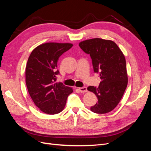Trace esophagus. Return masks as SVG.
I'll return each instance as SVG.
<instances>
[{
    "label": "esophagus",
    "instance_id": "1",
    "mask_svg": "<svg viewBox=\"0 0 151 151\" xmlns=\"http://www.w3.org/2000/svg\"><path fill=\"white\" fill-rule=\"evenodd\" d=\"M79 90L80 91L81 93H86L88 91V90H87V88H86V87H82V88H79Z\"/></svg>",
    "mask_w": 151,
    "mask_h": 151
}]
</instances>
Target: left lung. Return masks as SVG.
Listing matches in <instances>:
<instances>
[{
	"label": "left lung",
	"mask_w": 151,
	"mask_h": 151,
	"mask_svg": "<svg viewBox=\"0 0 151 151\" xmlns=\"http://www.w3.org/2000/svg\"><path fill=\"white\" fill-rule=\"evenodd\" d=\"M79 45L90 55L94 71L99 73L101 80L98 88H88L98 98L91 110L98 114L110 112L120 103L128 84L124 54L112 40L96 38L81 42Z\"/></svg>",
	"instance_id": "1"
}]
</instances>
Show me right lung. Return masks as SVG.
<instances>
[{"label": "right lung", "mask_w": 151, "mask_h": 151, "mask_svg": "<svg viewBox=\"0 0 151 151\" xmlns=\"http://www.w3.org/2000/svg\"><path fill=\"white\" fill-rule=\"evenodd\" d=\"M73 45L49 42L36 47L28 58L26 67V84L35 104L48 115L60 113L73 89L57 83V62Z\"/></svg>", "instance_id": "add662e5"}]
</instances>
